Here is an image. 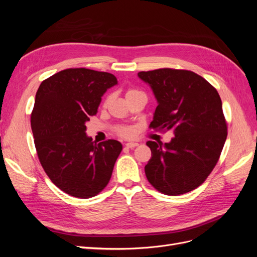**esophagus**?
Masks as SVG:
<instances>
[{
    "label": "esophagus",
    "instance_id": "obj_1",
    "mask_svg": "<svg viewBox=\"0 0 257 257\" xmlns=\"http://www.w3.org/2000/svg\"><path fill=\"white\" fill-rule=\"evenodd\" d=\"M138 145H139L138 143H127V144H125V147L126 148H131V149H133V148L137 147Z\"/></svg>",
    "mask_w": 257,
    "mask_h": 257
}]
</instances>
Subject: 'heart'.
<instances>
[{"instance_id":"obj_1","label":"heart","mask_w":257,"mask_h":257,"mask_svg":"<svg viewBox=\"0 0 257 257\" xmlns=\"http://www.w3.org/2000/svg\"><path fill=\"white\" fill-rule=\"evenodd\" d=\"M139 93H142V92H139V91H137V90H135V89H128V90L126 91V93H125V97L128 98V97H132V96L139 94ZM110 100H111V96H108V97L105 99L104 106H107L108 104H109ZM118 133H119L121 136H124V137H131V136H133L134 131L132 130V128H130V127H120V128L118 130Z\"/></svg>"}]
</instances>
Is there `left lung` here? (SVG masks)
Instances as JSON below:
<instances>
[{
    "label": "left lung",
    "mask_w": 257,
    "mask_h": 257,
    "mask_svg": "<svg viewBox=\"0 0 257 257\" xmlns=\"http://www.w3.org/2000/svg\"><path fill=\"white\" fill-rule=\"evenodd\" d=\"M138 77L158 100L150 126L174 133L169 143L147 142L152 153L145 166L148 181L166 195L193 191L212 172L227 137L219 93L184 69L160 68Z\"/></svg>",
    "instance_id": "left-lung-1"
}]
</instances>
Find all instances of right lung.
Returning a JSON list of instances; mask_svg holds the SVG:
<instances>
[{
	"mask_svg": "<svg viewBox=\"0 0 257 257\" xmlns=\"http://www.w3.org/2000/svg\"><path fill=\"white\" fill-rule=\"evenodd\" d=\"M116 83L109 73L68 68L44 80L36 92L31 127L38 159L50 180L68 195L93 197L110 180L122 145L114 139L93 142L85 123Z\"/></svg>",
	"mask_w": 257,
	"mask_h": 257,
	"instance_id": "obj_1",
	"label": "right lung"
}]
</instances>
